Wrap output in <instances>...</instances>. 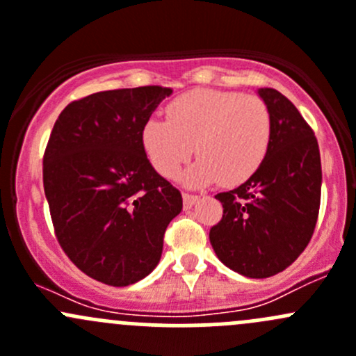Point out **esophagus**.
<instances>
[{"label": "esophagus", "mask_w": 356, "mask_h": 356, "mask_svg": "<svg viewBox=\"0 0 356 356\" xmlns=\"http://www.w3.org/2000/svg\"><path fill=\"white\" fill-rule=\"evenodd\" d=\"M182 200H184V208H191L193 204L198 201V196L189 195V193H182Z\"/></svg>", "instance_id": "34e87169"}]
</instances>
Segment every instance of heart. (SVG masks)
<instances>
[{
  "mask_svg": "<svg viewBox=\"0 0 356 356\" xmlns=\"http://www.w3.org/2000/svg\"><path fill=\"white\" fill-rule=\"evenodd\" d=\"M143 148L163 177L186 170L189 186L220 182L225 188L246 182L264 163L272 141V113L254 95L220 89H195L167 106V120L149 118L141 131Z\"/></svg>",
  "mask_w": 356,
  "mask_h": 356,
  "instance_id": "obj_1",
  "label": "heart"
}]
</instances>
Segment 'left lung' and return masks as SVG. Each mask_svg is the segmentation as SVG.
<instances>
[{"instance_id":"left-lung-1","label":"left lung","mask_w":356,"mask_h":356,"mask_svg":"<svg viewBox=\"0 0 356 356\" xmlns=\"http://www.w3.org/2000/svg\"><path fill=\"white\" fill-rule=\"evenodd\" d=\"M272 113V141L261 167L239 188L218 193L220 222L210 229L218 260L265 279L286 270L310 243L321 208L322 167L314 131L272 88L258 89Z\"/></svg>"}]
</instances>
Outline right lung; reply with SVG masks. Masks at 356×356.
<instances>
[{
	"label": "right lung",
	"mask_w": 356,
	"mask_h": 356,
	"mask_svg": "<svg viewBox=\"0 0 356 356\" xmlns=\"http://www.w3.org/2000/svg\"><path fill=\"white\" fill-rule=\"evenodd\" d=\"M170 88L111 89L68 103L42 158L55 236L86 275L134 284L160 261L182 196L149 163L143 125Z\"/></svg>",
	"instance_id": "add662e5"
}]
</instances>
